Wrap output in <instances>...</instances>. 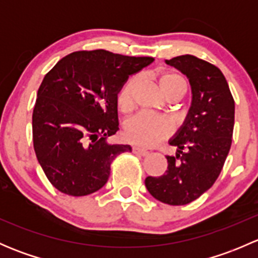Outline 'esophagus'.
Returning <instances> with one entry per match:
<instances>
[{
  "label": "esophagus",
  "instance_id": "esophagus-1",
  "mask_svg": "<svg viewBox=\"0 0 258 258\" xmlns=\"http://www.w3.org/2000/svg\"><path fill=\"white\" fill-rule=\"evenodd\" d=\"M132 152L137 156H142V157H146V156L150 155L147 150H144V148H140V147H134L132 148Z\"/></svg>",
  "mask_w": 258,
  "mask_h": 258
}]
</instances>
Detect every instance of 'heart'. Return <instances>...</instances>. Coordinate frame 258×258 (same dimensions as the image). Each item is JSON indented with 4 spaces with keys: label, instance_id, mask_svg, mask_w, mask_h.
Instances as JSON below:
<instances>
[{
    "label": "heart",
    "instance_id": "heart-1",
    "mask_svg": "<svg viewBox=\"0 0 258 258\" xmlns=\"http://www.w3.org/2000/svg\"><path fill=\"white\" fill-rule=\"evenodd\" d=\"M137 80L130 79L117 93V107L121 112H128L132 108V93L136 87ZM158 86L166 97L181 98L186 92V82L181 76L173 72L163 74L158 79ZM172 126L162 117L151 116L147 113H139L127 119L123 127L124 139L132 145L141 147H153L161 141L170 137Z\"/></svg>",
    "mask_w": 258,
    "mask_h": 258
}]
</instances>
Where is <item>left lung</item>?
I'll use <instances>...</instances> for the list:
<instances>
[{
	"instance_id": "left-lung-1",
	"label": "left lung",
	"mask_w": 258,
	"mask_h": 258,
	"mask_svg": "<svg viewBox=\"0 0 258 258\" xmlns=\"http://www.w3.org/2000/svg\"><path fill=\"white\" fill-rule=\"evenodd\" d=\"M166 63L186 75L192 102L183 124L170 140L178 150L176 156H166V173L148 176L145 184L158 201L182 206L199 199L220 176L232 144L235 101L215 64L192 54L166 59Z\"/></svg>"
}]
</instances>
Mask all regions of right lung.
Listing matches in <instances>:
<instances>
[{
	"label": "right lung",
	"mask_w": 258,
	"mask_h": 258,
	"mask_svg": "<svg viewBox=\"0 0 258 258\" xmlns=\"http://www.w3.org/2000/svg\"><path fill=\"white\" fill-rule=\"evenodd\" d=\"M153 62L106 49L59 59L41 83L32 114L36 157L52 186L70 196L102 188L111 163L128 145H110L118 130L117 93L130 75Z\"/></svg>",
	"instance_id": "right-lung-1"
}]
</instances>
